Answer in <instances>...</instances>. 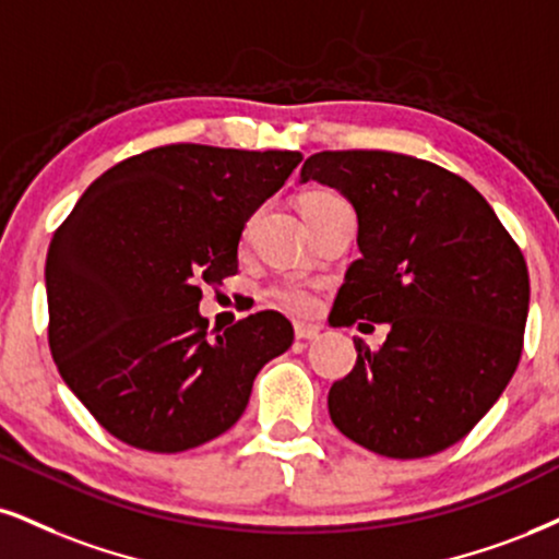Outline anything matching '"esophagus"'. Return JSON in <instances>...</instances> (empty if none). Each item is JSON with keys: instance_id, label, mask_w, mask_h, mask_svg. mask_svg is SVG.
<instances>
[{"instance_id": "34e87169", "label": "esophagus", "mask_w": 559, "mask_h": 559, "mask_svg": "<svg viewBox=\"0 0 559 559\" xmlns=\"http://www.w3.org/2000/svg\"><path fill=\"white\" fill-rule=\"evenodd\" d=\"M319 334H321V329L313 326V323H295V336L302 342L319 340Z\"/></svg>"}]
</instances>
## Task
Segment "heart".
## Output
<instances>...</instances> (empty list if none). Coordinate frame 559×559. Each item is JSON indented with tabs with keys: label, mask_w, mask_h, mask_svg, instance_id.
Segmentation results:
<instances>
[{
	"label": "heart",
	"mask_w": 559,
	"mask_h": 559,
	"mask_svg": "<svg viewBox=\"0 0 559 559\" xmlns=\"http://www.w3.org/2000/svg\"><path fill=\"white\" fill-rule=\"evenodd\" d=\"M336 204H344V199L340 194L326 189H316L308 191V194L300 199V212L302 217H306ZM266 298L277 308H282V311L293 316H311L316 311V306H319V287L302 277H282L274 282V285H269Z\"/></svg>",
	"instance_id": "1"
}]
</instances>
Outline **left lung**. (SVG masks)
Segmentation results:
<instances>
[{"mask_svg": "<svg viewBox=\"0 0 559 559\" xmlns=\"http://www.w3.org/2000/svg\"><path fill=\"white\" fill-rule=\"evenodd\" d=\"M300 178L334 186L357 212L362 257L336 295L334 326H391L381 349L355 340V368L329 391L332 423L389 459L445 451L519 368L528 316L519 243L469 181L419 157L323 150Z\"/></svg>", "mask_w": 559, "mask_h": 559, "instance_id": "left-lung-1", "label": "left lung"}]
</instances>
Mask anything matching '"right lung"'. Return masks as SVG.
I'll list each match as a JSON object with an SVG mask.
<instances>
[{"label": "right lung", "instance_id": "add662e5", "mask_svg": "<svg viewBox=\"0 0 559 559\" xmlns=\"http://www.w3.org/2000/svg\"><path fill=\"white\" fill-rule=\"evenodd\" d=\"M290 150L165 144L87 186L46 257L48 347L87 412L127 445L181 453L243 415L293 344L277 311L206 332L202 287L238 272L246 219L298 168Z\"/></svg>", "mask_w": 559, "mask_h": 559}]
</instances>
